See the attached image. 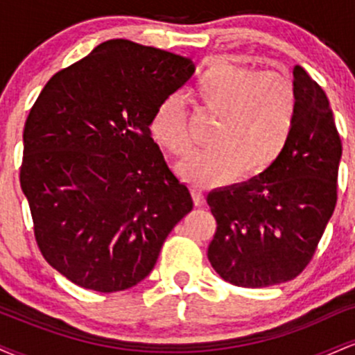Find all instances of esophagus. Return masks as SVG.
I'll use <instances>...</instances> for the list:
<instances>
[{
    "label": "esophagus",
    "mask_w": 355,
    "mask_h": 355,
    "mask_svg": "<svg viewBox=\"0 0 355 355\" xmlns=\"http://www.w3.org/2000/svg\"><path fill=\"white\" fill-rule=\"evenodd\" d=\"M191 198H193V203L197 207H200V205H203V203H205V197H203L202 190H197V189L191 190Z\"/></svg>",
    "instance_id": "esophagus-1"
}]
</instances>
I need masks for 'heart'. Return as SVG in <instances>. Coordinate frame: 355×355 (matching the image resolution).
<instances>
[{
  "instance_id": "1",
  "label": "heart",
  "mask_w": 355,
  "mask_h": 355,
  "mask_svg": "<svg viewBox=\"0 0 355 355\" xmlns=\"http://www.w3.org/2000/svg\"><path fill=\"white\" fill-rule=\"evenodd\" d=\"M191 98L209 115L217 116L211 132L214 148L189 158L178 173L195 187L229 183L263 173L282 155L294 130L297 92L279 71L257 73L230 58L210 61ZM150 133L173 157L185 158L191 140L185 105L178 95L166 96L150 120Z\"/></svg>"
}]
</instances>
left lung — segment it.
Here are the masks:
<instances>
[{
    "instance_id": "8db88e82",
    "label": "left lung",
    "mask_w": 355,
    "mask_h": 355,
    "mask_svg": "<svg viewBox=\"0 0 355 355\" xmlns=\"http://www.w3.org/2000/svg\"><path fill=\"white\" fill-rule=\"evenodd\" d=\"M294 87V130L275 164L248 182L207 195L217 220L207 255L215 272L239 287L295 279L336 209L342 144L329 98L299 64Z\"/></svg>"
}]
</instances>
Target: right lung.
Returning a JSON list of instances; mask_svg holds the SVG:
<instances>
[{
    "label": "right lung",
    "mask_w": 355,
    "mask_h": 355,
    "mask_svg": "<svg viewBox=\"0 0 355 355\" xmlns=\"http://www.w3.org/2000/svg\"><path fill=\"white\" fill-rule=\"evenodd\" d=\"M190 58L108 40L51 76L26 118L21 190L53 268L89 291L120 292L152 272L193 209L150 133Z\"/></svg>",
    "instance_id": "1"
}]
</instances>
